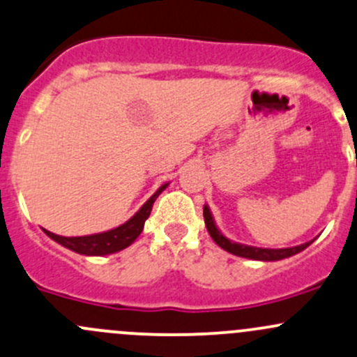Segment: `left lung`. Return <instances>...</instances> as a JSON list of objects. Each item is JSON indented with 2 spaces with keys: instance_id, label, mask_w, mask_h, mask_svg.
Segmentation results:
<instances>
[{
  "instance_id": "obj_1",
  "label": "left lung",
  "mask_w": 357,
  "mask_h": 357,
  "mask_svg": "<svg viewBox=\"0 0 357 357\" xmlns=\"http://www.w3.org/2000/svg\"><path fill=\"white\" fill-rule=\"evenodd\" d=\"M204 217H205V226H207L208 234L212 236V239L217 243V245L222 248V250L229 251V253L236 255V257L250 258V260H258V261L284 260V258L292 257V255L301 253L303 250H306V248L314 241V239H311V241L303 243V245L292 246V248H257V246L243 245V243L231 241V239L226 238V236L219 231V227H217L215 220H213L212 217V212H210L208 205H204Z\"/></svg>"
}]
</instances>
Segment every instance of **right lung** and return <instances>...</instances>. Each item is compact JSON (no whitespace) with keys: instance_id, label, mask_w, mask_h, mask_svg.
Returning a JSON list of instances; mask_svg holds the SVG:
<instances>
[{"instance_id":"obj_1","label":"right lung","mask_w":357,"mask_h":357,"mask_svg":"<svg viewBox=\"0 0 357 357\" xmlns=\"http://www.w3.org/2000/svg\"><path fill=\"white\" fill-rule=\"evenodd\" d=\"M169 183H164L152 197L142 205L140 210L135 213L131 219L126 220L121 226L109 229V231L99 232V234H89V236H75V238H66V236H58L54 232H50L44 229L47 236L52 241L59 243L61 246L68 248V250L75 251V253L85 255V257H104V255L118 253V251L128 248L135 239L140 236V232L144 231L145 220L149 219L150 212H152L153 202L157 200L160 193L166 190Z\"/></svg>"}]
</instances>
